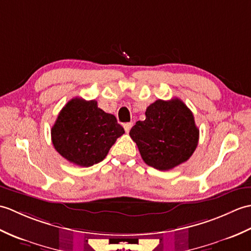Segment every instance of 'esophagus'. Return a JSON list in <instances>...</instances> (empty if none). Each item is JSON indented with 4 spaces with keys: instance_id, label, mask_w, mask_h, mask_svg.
Segmentation results:
<instances>
[{
    "instance_id": "obj_1",
    "label": "esophagus",
    "mask_w": 251,
    "mask_h": 251,
    "mask_svg": "<svg viewBox=\"0 0 251 251\" xmlns=\"http://www.w3.org/2000/svg\"><path fill=\"white\" fill-rule=\"evenodd\" d=\"M131 127H132V123L131 122L130 123H126V124H124V129H125L126 132H129Z\"/></svg>"
}]
</instances>
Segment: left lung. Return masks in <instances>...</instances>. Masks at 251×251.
<instances>
[{"instance_id":"1","label":"left lung","mask_w":251,"mask_h":251,"mask_svg":"<svg viewBox=\"0 0 251 251\" xmlns=\"http://www.w3.org/2000/svg\"><path fill=\"white\" fill-rule=\"evenodd\" d=\"M129 136L146 164L158 170H169L192 156L200 130L193 113L180 99H158L148 106L146 120L138 121Z\"/></svg>"}]
</instances>
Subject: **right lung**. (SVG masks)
<instances>
[{
    "label": "right lung",
    "mask_w": 251,
    "mask_h": 251,
    "mask_svg": "<svg viewBox=\"0 0 251 251\" xmlns=\"http://www.w3.org/2000/svg\"><path fill=\"white\" fill-rule=\"evenodd\" d=\"M124 132L115 116L98 108L97 101L73 98L58 114L51 141L67 161L89 167L102 161Z\"/></svg>",
    "instance_id": "right-lung-1"
}]
</instances>
